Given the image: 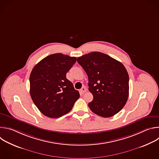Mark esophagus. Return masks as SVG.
<instances>
[{"mask_svg": "<svg viewBox=\"0 0 159 159\" xmlns=\"http://www.w3.org/2000/svg\"><path fill=\"white\" fill-rule=\"evenodd\" d=\"M87 91V89H86V87H82L81 88V89H80V92L82 93H85Z\"/></svg>", "mask_w": 159, "mask_h": 159, "instance_id": "34e87169", "label": "esophagus"}]
</instances>
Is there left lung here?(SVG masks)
Here are the masks:
<instances>
[{
  "instance_id": "obj_1",
  "label": "left lung",
  "mask_w": 159,
  "mask_h": 159,
  "mask_svg": "<svg viewBox=\"0 0 159 159\" xmlns=\"http://www.w3.org/2000/svg\"><path fill=\"white\" fill-rule=\"evenodd\" d=\"M89 79L93 100L88 104L95 114L109 118L125 106L129 96V76L125 66L104 53L94 52L77 58Z\"/></svg>"
}]
</instances>
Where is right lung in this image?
<instances>
[{
  "label": "right lung",
  "instance_id": "right-lung-1",
  "mask_svg": "<svg viewBox=\"0 0 159 159\" xmlns=\"http://www.w3.org/2000/svg\"><path fill=\"white\" fill-rule=\"evenodd\" d=\"M76 61V57L55 53L34 66L30 77V95L44 115L61 117L71 111L79 98V91L66 77Z\"/></svg>",
  "mask_w": 159,
  "mask_h": 159
}]
</instances>
